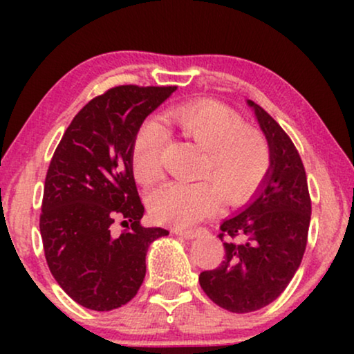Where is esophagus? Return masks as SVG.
Returning <instances> with one entry per match:
<instances>
[{
    "label": "esophagus",
    "instance_id": "obj_1",
    "mask_svg": "<svg viewBox=\"0 0 354 354\" xmlns=\"http://www.w3.org/2000/svg\"><path fill=\"white\" fill-rule=\"evenodd\" d=\"M172 232L177 235L185 236V239H196L200 235V230L198 229H183V227H174Z\"/></svg>",
    "mask_w": 354,
    "mask_h": 354
}]
</instances>
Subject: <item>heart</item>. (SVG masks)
I'll return each mask as SVG.
<instances>
[{
  "label": "heart",
  "mask_w": 354,
  "mask_h": 354,
  "mask_svg": "<svg viewBox=\"0 0 354 354\" xmlns=\"http://www.w3.org/2000/svg\"><path fill=\"white\" fill-rule=\"evenodd\" d=\"M167 124L203 148L196 169L201 180L166 183L149 196V211L159 222L192 224L212 214L221 195L227 203L248 198L270 169V148L258 129L229 106L196 101L166 114ZM169 132L154 120L143 124L132 145V169L140 183L149 185L162 174V153Z\"/></svg>",
  "instance_id": "obj_1"
}]
</instances>
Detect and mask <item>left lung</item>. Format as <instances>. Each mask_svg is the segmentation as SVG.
Wrapping results in <instances>:
<instances>
[{
    "label": "left lung",
    "mask_w": 354,
    "mask_h": 354,
    "mask_svg": "<svg viewBox=\"0 0 354 354\" xmlns=\"http://www.w3.org/2000/svg\"><path fill=\"white\" fill-rule=\"evenodd\" d=\"M270 148V169L243 211L221 224L225 256L200 274V285L217 306L253 313L277 299L301 264L311 221L306 172L285 130L248 100Z\"/></svg>",
    "instance_id": "obj_1"
}]
</instances>
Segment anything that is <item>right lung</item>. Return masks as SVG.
Returning <instances> with one entry per match:
<instances>
[{"mask_svg": "<svg viewBox=\"0 0 354 354\" xmlns=\"http://www.w3.org/2000/svg\"><path fill=\"white\" fill-rule=\"evenodd\" d=\"M177 86L120 85L82 108L62 135L45 178L40 234L59 287L93 311L129 303L147 274L148 246L169 235L143 227L132 145L143 120ZM126 230L112 234L114 220Z\"/></svg>", "mask_w": 354, "mask_h": 354, "instance_id": "1", "label": "right lung"}]
</instances>
